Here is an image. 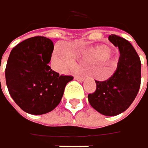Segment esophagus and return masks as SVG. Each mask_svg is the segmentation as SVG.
<instances>
[{"instance_id": "esophagus-1", "label": "esophagus", "mask_w": 148, "mask_h": 148, "mask_svg": "<svg viewBox=\"0 0 148 148\" xmlns=\"http://www.w3.org/2000/svg\"><path fill=\"white\" fill-rule=\"evenodd\" d=\"M75 79H76L77 81H79V82H83L84 81V78L82 77H79V76H75Z\"/></svg>"}]
</instances>
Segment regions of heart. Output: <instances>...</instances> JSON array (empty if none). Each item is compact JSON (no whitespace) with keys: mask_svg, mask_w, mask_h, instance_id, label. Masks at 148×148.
I'll list each match as a JSON object with an SVG mask.
<instances>
[{"mask_svg":"<svg viewBox=\"0 0 148 148\" xmlns=\"http://www.w3.org/2000/svg\"><path fill=\"white\" fill-rule=\"evenodd\" d=\"M80 56L83 60L88 63H98L103 64V69L105 72H109L114 64V60L111 59L112 54L110 53V49L105 45H96L87 49L81 53ZM63 61L69 63V59L64 58ZM116 62H115L116 65Z\"/></svg>","mask_w":148,"mask_h":148,"instance_id":"1","label":"heart"}]
</instances>
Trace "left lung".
Wrapping results in <instances>:
<instances>
[{
    "instance_id": "left-lung-1",
    "label": "left lung",
    "mask_w": 148,
    "mask_h": 148,
    "mask_svg": "<svg viewBox=\"0 0 148 148\" xmlns=\"http://www.w3.org/2000/svg\"><path fill=\"white\" fill-rule=\"evenodd\" d=\"M108 40L119 49L116 72L109 79L97 81L95 92L88 94L89 103L102 115L117 116L126 111L139 92L141 82V61L129 41L116 35Z\"/></svg>"
}]
</instances>
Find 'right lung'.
<instances>
[{"instance_id": "right-lung-1", "label": "right lung", "mask_w": 148, "mask_h": 148, "mask_svg": "<svg viewBox=\"0 0 148 148\" xmlns=\"http://www.w3.org/2000/svg\"><path fill=\"white\" fill-rule=\"evenodd\" d=\"M53 43L45 36L31 37L16 45L10 52L5 79L12 99L32 115L51 112L62 99L71 76H60L49 64Z\"/></svg>"}]
</instances>
